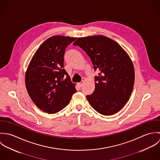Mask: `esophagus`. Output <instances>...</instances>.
<instances>
[{"instance_id":"34e87169","label":"esophagus","mask_w":160,"mask_h":160,"mask_svg":"<svg viewBox=\"0 0 160 160\" xmlns=\"http://www.w3.org/2000/svg\"><path fill=\"white\" fill-rule=\"evenodd\" d=\"M78 85L81 88L82 86V82H79V83H78Z\"/></svg>"}]
</instances>
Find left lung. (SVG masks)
Returning <instances> with one entry per match:
<instances>
[{
    "mask_svg": "<svg viewBox=\"0 0 160 160\" xmlns=\"http://www.w3.org/2000/svg\"><path fill=\"white\" fill-rule=\"evenodd\" d=\"M73 46L80 47L90 57L95 71V90L87 99L92 107L103 115L120 111L132 92L135 72L128 54L117 42L104 36L79 38Z\"/></svg>",
    "mask_w": 160,
    "mask_h": 160,
    "instance_id": "left-lung-1",
    "label": "left lung"
}]
</instances>
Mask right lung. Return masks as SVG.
Masks as SVG:
<instances>
[{
  "mask_svg": "<svg viewBox=\"0 0 160 160\" xmlns=\"http://www.w3.org/2000/svg\"><path fill=\"white\" fill-rule=\"evenodd\" d=\"M76 39L62 36L49 38L37 50L26 70L28 93L34 104L47 113L62 110L76 92L63 68L65 49Z\"/></svg>",
  "mask_w": 160,
  "mask_h": 160,
  "instance_id": "right-lung-1",
  "label": "right lung"
}]
</instances>
